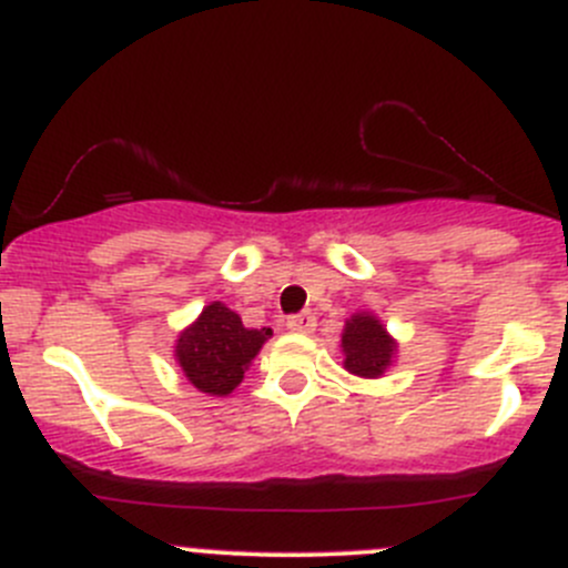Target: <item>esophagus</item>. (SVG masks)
<instances>
[{
	"label": "esophagus",
	"mask_w": 568,
	"mask_h": 568,
	"mask_svg": "<svg viewBox=\"0 0 568 568\" xmlns=\"http://www.w3.org/2000/svg\"><path fill=\"white\" fill-rule=\"evenodd\" d=\"M285 326H288L291 332H300V335H311V332L316 329V316H313V313H296V316L285 321Z\"/></svg>",
	"instance_id": "34e87169"
}]
</instances>
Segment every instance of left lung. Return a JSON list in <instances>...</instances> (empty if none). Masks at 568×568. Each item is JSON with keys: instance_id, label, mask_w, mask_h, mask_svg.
<instances>
[{"instance_id": "left-lung-1", "label": "left lung", "mask_w": 568, "mask_h": 568, "mask_svg": "<svg viewBox=\"0 0 568 568\" xmlns=\"http://www.w3.org/2000/svg\"><path fill=\"white\" fill-rule=\"evenodd\" d=\"M341 352L343 368L348 374L359 376V379H379L395 363L398 343H395V337L387 332L379 316L359 311L343 326Z\"/></svg>"}]
</instances>
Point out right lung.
<instances>
[{"label": "right lung", "instance_id": "add662e5", "mask_svg": "<svg viewBox=\"0 0 568 568\" xmlns=\"http://www.w3.org/2000/svg\"><path fill=\"white\" fill-rule=\"evenodd\" d=\"M268 337V326L247 329L236 311L222 302H211L186 329L178 332L173 357L189 385L205 395L225 398L242 385L252 359Z\"/></svg>", "mask_w": 568, "mask_h": 568}]
</instances>
